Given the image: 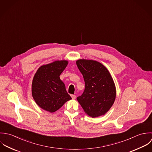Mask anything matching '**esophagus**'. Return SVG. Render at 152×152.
<instances>
[{"label": "esophagus", "mask_w": 152, "mask_h": 152, "mask_svg": "<svg viewBox=\"0 0 152 152\" xmlns=\"http://www.w3.org/2000/svg\"><path fill=\"white\" fill-rule=\"evenodd\" d=\"M71 97H72V98L73 99H75L76 97V95H75V94H72V95H71Z\"/></svg>", "instance_id": "esophagus-1"}]
</instances>
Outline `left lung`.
<instances>
[{"mask_svg":"<svg viewBox=\"0 0 152 152\" xmlns=\"http://www.w3.org/2000/svg\"><path fill=\"white\" fill-rule=\"evenodd\" d=\"M76 64L85 82L83 94L77 97L84 112L92 118L105 115L113 104L116 90L109 70L102 63L79 59Z\"/></svg>","mask_w":152,"mask_h":152,"instance_id":"1","label":"left lung"}]
</instances>
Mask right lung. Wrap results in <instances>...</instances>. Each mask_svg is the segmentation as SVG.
Here are the masks:
<instances>
[{"label":"right lung","mask_w":152,"mask_h":152,"mask_svg":"<svg viewBox=\"0 0 152 152\" xmlns=\"http://www.w3.org/2000/svg\"><path fill=\"white\" fill-rule=\"evenodd\" d=\"M67 64L66 60L55 61L41 66L36 72L32 81L31 94L36 104L42 109L55 112L72 99L59 77Z\"/></svg>","instance_id":"add662e5"}]
</instances>
